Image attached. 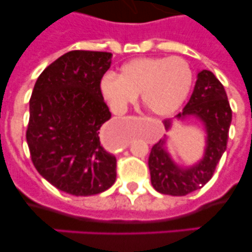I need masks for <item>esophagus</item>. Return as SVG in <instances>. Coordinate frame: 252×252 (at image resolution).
I'll return each instance as SVG.
<instances>
[{"label":"esophagus","mask_w":252,"mask_h":252,"mask_svg":"<svg viewBox=\"0 0 252 252\" xmlns=\"http://www.w3.org/2000/svg\"><path fill=\"white\" fill-rule=\"evenodd\" d=\"M101 138H102V141H103V144L106 145V146H110V139L107 138V135H106L105 133H102V135H101Z\"/></svg>","instance_id":"esophagus-1"}]
</instances>
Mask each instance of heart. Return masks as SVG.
Listing matches in <instances>:
<instances>
[{"mask_svg": "<svg viewBox=\"0 0 252 252\" xmlns=\"http://www.w3.org/2000/svg\"><path fill=\"white\" fill-rule=\"evenodd\" d=\"M192 70L182 57H140L123 64L118 78L106 74L101 91L114 112H123L140 94L145 110L158 117L182 107L192 86Z\"/></svg>", "mask_w": 252, "mask_h": 252, "instance_id": "obj_1", "label": "heart"}]
</instances>
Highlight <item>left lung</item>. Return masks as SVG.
Here are the masks:
<instances>
[{"label": "left lung", "mask_w": 252, "mask_h": 252, "mask_svg": "<svg viewBox=\"0 0 252 252\" xmlns=\"http://www.w3.org/2000/svg\"><path fill=\"white\" fill-rule=\"evenodd\" d=\"M194 116L204 123L207 133L204 158L190 168L175 164L164 147V139L152 146L149 156L151 184L158 192L172 196H184L202 188L212 178L220 157L227 149L232 108L222 83L210 70L197 74L189 102L178 118ZM172 121H164L168 130Z\"/></svg>", "instance_id": "8db88e82"}]
</instances>
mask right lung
I'll list each match as a JSON object with an SVG mask.
<instances>
[{
    "label": "right lung",
    "instance_id": "1",
    "mask_svg": "<svg viewBox=\"0 0 252 252\" xmlns=\"http://www.w3.org/2000/svg\"><path fill=\"white\" fill-rule=\"evenodd\" d=\"M111 58L100 51L64 53L40 74L29 101L32 164L53 187L75 196L100 194L116 182L117 159L98 136L111 118L100 86Z\"/></svg>",
    "mask_w": 252,
    "mask_h": 252
}]
</instances>
